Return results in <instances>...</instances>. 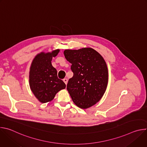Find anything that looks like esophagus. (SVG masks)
Wrapping results in <instances>:
<instances>
[{"instance_id":"obj_1","label":"esophagus","mask_w":147,"mask_h":147,"mask_svg":"<svg viewBox=\"0 0 147 147\" xmlns=\"http://www.w3.org/2000/svg\"><path fill=\"white\" fill-rule=\"evenodd\" d=\"M63 80L64 82L66 84V85L67 84V82H68V80H67V78H64V79Z\"/></svg>"}]
</instances>
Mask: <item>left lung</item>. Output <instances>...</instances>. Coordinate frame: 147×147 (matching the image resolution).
<instances>
[{
  "mask_svg": "<svg viewBox=\"0 0 147 147\" xmlns=\"http://www.w3.org/2000/svg\"><path fill=\"white\" fill-rule=\"evenodd\" d=\"M64 55L71 63L73 76L68 81L67 90L73 102L81 109L94 105L107 90L108 70L105 61L91 48L66 49Z\"/></svg>",
  "mask_w": 147,
  "mask_h": 147,
  "instance_id": "left-lung-1",
  "label": "left lung"
}]
</instances>
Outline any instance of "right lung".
Here are the masks:
<instances>
[{
  "instance_id": "obj_1",
  "label": "right lung",
  "mask_w": 147,
  "mask_h": 147,
  "mask_svg": "<svg viewBox=\"0 0 147 147\" xmlns=\"http://www.w3.org/2000/svg\"><path fill=\"white\" fill-rule=\"evenodd\" d=\"M40 52L33 59L29 75L30 88L38 100L42 103L50 102L61 90L66 88L65 83L58 78L57 70L51 63L53 57L59 52Z\"/></svg>"
}]
</instances>
